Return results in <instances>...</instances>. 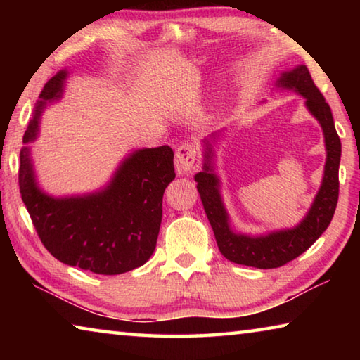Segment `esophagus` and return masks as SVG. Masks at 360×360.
<instances>
[{
	"label": "esophagus",
	"instance_id": "obj_1",
	"mask_svg": "<svg viewBox=\"0 0 360 360\" xmlns=\"http://www.w3.org/2000/svg\"><path fill=\"white\" fill-rule=\"evenodd\" d=\"M197 160V149L192 143H182L178 149H176L174 155V167L176 172L179 174L191 173Z\"/></svg>",
	"mask_w": 360,
	"mask_h": 360
}]
</instances>
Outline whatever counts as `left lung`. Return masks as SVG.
I'll list each match as a JSON object with an SVG mask.
<instances>
[{"instance_id": "1", "label": "left lung", "mask_w": 360, "mask_h": 360, "mask_svg": "<svg viewBox=\"0 0 360 360\" xmlns=\"http://www.w3.org/2000/svg\"><path fill=\"white\" fill-rule=\"evenodd\" d=\"M283 87L294 89L295 92L307 98V106L324 130L327 162L324 169V179L316 195L311 210L300 225L292 230L275 231L266 236H246L236 235L229 225L227 212L224 210L221 193H219V181L212 173L211 167V146L206 141L205 168L195 174V182L202 198L203 208L208 221L214 231L219 251L225 259L240 265H248L260 270L278 268L297 259L313 243L324 233L330 224L335 208L338 203V167L341 157V141L333 125L330 106L326 103L324 95L316 87L314 81L304 65L295 70L284 72L279 79Z\"/></svg>"}]
</instances>
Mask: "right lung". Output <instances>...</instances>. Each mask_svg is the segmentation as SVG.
<instances>
[{"instance_id":"obj_1","label":"right lung","mask_w":360,"mask_h":360,"mask_svg":"<svg viewBox=\"0 0 360 360\" xmlns=\"http://www.w3.org/2000/svg\"><path fill=\"white\" fill-rule=\"evenodd\" d=\"M65 77L60 71L44 85L23 143L36 138L41 109L58 98ZM173 157L169 146L136 150L103 192L52 198L36 187L30 150L23 148L20 193L41 243L57 260L96 275H120L141 266L157 245L163 192L176 176Z\"/></svg>"}]
</instances>
